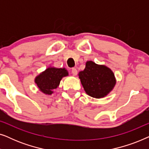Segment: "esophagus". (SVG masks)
I'll return each mask as SVG.
<instances>
[{"label": "esophagus", "instance_id": "esophagus-1", "mask_svg": "<svg viewBox=\"0 0 149 149\" xmlns=\"http://www.w3.org/2000/svg\"><path fill=\"white\" fill-rule=\"evenodd\" d=\"M71 72H72V74L74 75V76H76V75L77 74V70L76 68H73L72 69V71H71Z\"/></svg>", "mask_w": 149, "mask_h": 149}]
</instances>
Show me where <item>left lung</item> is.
Masks as SVG:
<instances>
[{"label": "left lung", "instance_id": "obj_1", "mask_svg": "<svg viewBox=\"0 0 149 149\" xmlns=\"http://www.w3.org/2000/svg\"><path fill=\"white\" fill-rule=\"evenodd\" d=\"M79 76L87 94L95 98L105 97L116 83L115 74L111 69L92 61H87L84 70L81 71Z\"/></svg>", "mask_w": 149, "mask_h": 149}]
</instances>
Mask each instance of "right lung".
I'll use <instances>...</instances> for the list:
<instances>
[{"mask_svg":"<svg viewBox=\"0 0 149 149\" xmlns=\"http://www.w3.org/2000/svg\"><path fill=\"white\" fill-rule=\"evenodd\" d=\"M68 75V71L65 68L50 67L36 77L35 83L40 91L45 94L51 95L54 92L53 90L59 86L62 77Z\"/></svg>","mask_w":149,"mask_h":149,"instance_id":"right-lung-1","label":"right lung"}]
</instances>
